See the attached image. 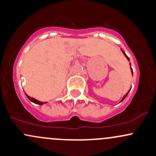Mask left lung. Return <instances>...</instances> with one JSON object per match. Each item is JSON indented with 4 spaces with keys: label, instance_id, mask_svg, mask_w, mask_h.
Masks as SVG:
<instances>
[{
    "label": "left lung",
    "instance_id": "1",
    "mask_svg": "<svg viewBox=\"0 0 156 156\" xmlns=\"http://www.w3.org/2000/svg\"><path fill=\"white\" fill-rule=\"evenodd\" d=\"M121 51H122V52H123V54H124V56H126V58H127V59H128V60H129V57H128V56H126V53H125V52H124V51H123V50H121ZM129 65H130V69H131L132 73V75H133V71H132V68H131V64H130V63H129ZM130 90H131V88H130V89H129V91L128 92H127V93H126V94L124 95V96H123V98H122V100H120V102H122V101H123V100H124V99L126 98V96H127V95H128L129 92V91H130Z\"/></svg>",
    "mask_w": 156,
    "mask_h": 156
}]
</instances>
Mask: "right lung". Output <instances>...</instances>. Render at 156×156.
<instances>
[{
  "label": "right lung",
  "instance_id": "right-lung-1",
  "mask_svg": "<svg viewBox=\"0 0 156 156\" xmlns=\"http://www.w3.org/2000/svg\"><path fill=\"white\" fill-rule=\"evenodd\" d=\"M25 94H26L27 98L28 99H29V100H30L31 102H33V103H36V104H38V105H43V104H44V103H47V102H44V103H43V102H41V101H39V100H36V99H35V98H30V96H28V95L26 93H25Z\"/></svg>",
  "mask_w": 156,
  "mask_h": 156
}]
</instances>
